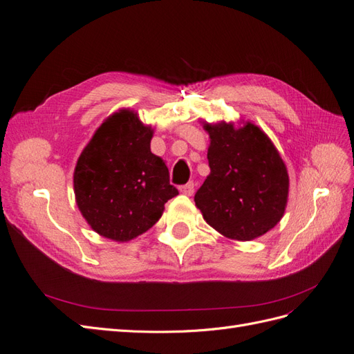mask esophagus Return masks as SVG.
I'll list each match as a JSON object with an SVG mask.
<instances>
[{
	"label": "esophagus",
	"instance_id": "esophagus-1",
	"mask_svg": "<svg viewBox=\"0 0 354 354\" xmlns=\"http://www.w3.org/2000/svg\"><path fill=\"white\" fill-rule=\"evenodd\" d=\"M194 190H195L194 181H189L187 185H185V186H180V192H181V194H183V195H187V196L194 195Z\"/></svg>",
	"mask_w": 354,
	"mask_h": 354
}]
</instances>
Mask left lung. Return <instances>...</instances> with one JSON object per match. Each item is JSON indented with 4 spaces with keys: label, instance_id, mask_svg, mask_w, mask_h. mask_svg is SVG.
<instances>
[{
    "label": "left lung",
    "instance_id": "left-lung-1",
    "mask_svg": "<svg viewBox=\"0 0 354 354\" xmlns=\"http://www.w3.org/2000/svg\"><path fill=\"white\" fill-rule=\"evenodd\" d=\"M209 136V174L195 195L202 217L233 241H252L285 214L288 169L273 142L246 121L202 122Z\"/></svg>",
    "mask_w": 354,
    "mask_h": 354
}]
</instances>
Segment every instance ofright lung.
Wrapping results in <instances>:
<instances>
[{
  "label": "right lung",
  "mask_w": 354,
  "mask_h": 354,
  "mask_svg": "<svg viewBox=\"0 0 354 354\" xmlns=\"http://www.w3.org/2000/svg\"><path fill=\"white\" fill-rule=\"evenodd\" d=\"M153 128L137 112L106 118L81 152L73 171L75 201L100 236L128 242L151 229L165 202L178 195L162 158L151 152Z\"/></svg>",
  "instance_id": "right-lung-1"
}]
</instances>
